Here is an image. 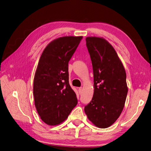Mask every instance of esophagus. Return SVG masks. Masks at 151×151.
<instances>
[{
    "label": "esophagus",
    "instance_id": "34e87169",
    "mask_svg": "<svg viewBox=\"0 0 151 151\" xmlns=\"http://www.w3.org/2000/svg\"><path fill=\"white\" fill-rule=\"evenodd\" d=\"M78 91H79L80 94L82 93V88H81V87H80V88H78Z\"/></svg>",
    "mask_w": 151,
    "mask_h": 151
}]
</instances>
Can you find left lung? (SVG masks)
<instances>
[{"mask_svg": "<svg viewBox=\"0 0 151 151\" xmlns=\"http://www.w3.org/2000/svg\"><path fill=\"white\" fill-rule=\"evenodd\" d=\"M86 42L93 66L94 93L85 112L96 127L107 128L117 120L125 105L126 73L114 48L105 39L87 37Z\"/></svg>", "mask_w": 151, "mask_h": 151, "instance_id": "obj_1", "label": "left lung"}]
</instances>
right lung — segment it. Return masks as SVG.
<instances>
[{
  "instance_id": "right-lung-1",
  "label": "right lung",
  "mask_w": 151,
  "mask_h": 151,
  "mask_svg": "<svg viewBox=\"0 0 151 151\" xmlns=\"http://www.w3.org/2000/svg\"><path fill=\"white\" fill-rule=\"evenodd\" d=\"M82 38L65 36L55 40L39 61L33 94L37 113L47 125L62 123L77 105L76 93L69 84L68 62Z\"/></svg>"
}]
</instances>
